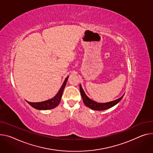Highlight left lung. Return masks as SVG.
Wrapping results in <instances>:
<instances>
[{"label":"left lung","instance_id":"1","mask_svg":"<svg viewBox=\"0 0 153 153\" xmlns=\"http://www.w3.org/2000/svg\"><path fill=\"white\" fill-rule=\"evenodd\" d=\"M80 94L83 100V102L85 104V105L90 108L92 110H106L107 108H109L110 107H112L113 106H114L115 105H116L117 103H118L123 98V97L124 95H123L121 98L117 99V100L111 101L109 102H106V103H98L96 102L91 100H90L88 97L85 94L84 91L83 90V88H82L81 85L80 84Z\"/></svg>","mask_w":153,"mask_h":153}]
</instances>
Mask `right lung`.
Here are the masks:
<instances>
[{
  "instance_id": "1",
  "label": "right lung",
  "mask_w": 153,
  "mask_h": 153,
  "mask_svg": "<svg viewBox=\"0 0 153 153\" xmlns=\"http://www.w3.org/2000/svg\"><path fill=\"white\" fill-rule=\"evenodd\" d=\"M68 76L65 79L63 84L62 85L58 93L55 95V96H54L53 98L48 101H45L43 102H30L28 101L27 102H28L32 107L38 110H49V109H52L55 108L59 104L60 102L63 91L65 87L66 83L68 80Z\"/></svg>"
}]
</instances>
